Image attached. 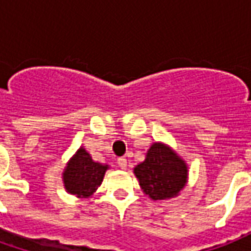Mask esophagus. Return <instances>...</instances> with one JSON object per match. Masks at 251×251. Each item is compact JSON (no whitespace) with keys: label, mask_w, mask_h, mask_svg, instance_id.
Returning a JSON list of instances; mask_svg holds the SVG:
<instances>
[{"label":"esophagus","mask_w":251,"mask_h":251,"mask_svg":"<svg viewBox=\"0 0 251 251\" xmlns=\"http://www.w3.org/2000/svg\"><path fill=\"white\" fill-rule=\"evenodd\" d=\"M117 164H118V167L121 169H126V167H127V160L125 157H120L117 160Z\"/></svg>","instance_id":"34e87169"}]
</instances>
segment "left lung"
Segmentation results:
<instances>
[{"mask_svg": "<svg viewBox=\"0 0 251 251\" xmlns=\"http://www.w3.org/2000/svg\"><path fill=\"white\" fill-rule=\"evenodd\" d=\"M144 194L153 200H165L177 196L188 179V167L168 145L154 142L147 157L134 168Z\"/></svg>", "mask_w": 251, "mask_h": 251, "instance_id": "obj_1", "label": "left lung"}]
</instances>
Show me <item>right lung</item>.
<instances>
[{"label":"right lung","instance_id":"right-lung-1","mask_svg":"<svg viewBox=\"0 0 251 251\" xmlns=\"http://www.w3.org/2000/svg\"><path fill=\"white\" fill-rule=\"evenodd\" d=\"M109 165L95 163L84 148H79L63 172V183L68 194L90 198L103 181Z\"/></svg>","mask_w":251,"mask_h":251}]
</instances>
